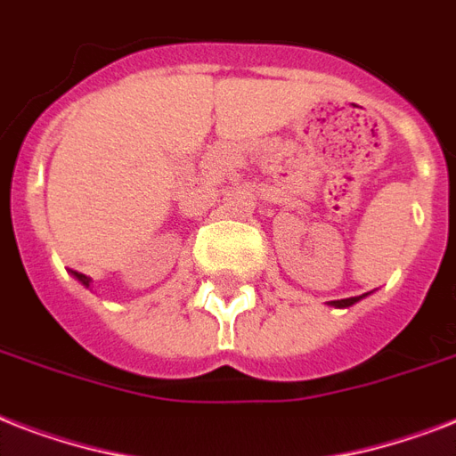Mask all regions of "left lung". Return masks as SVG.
Returning a JSON list of instances; mask_svg holds the SVG:
<instances>
[{
	"mask_svg": "<svg viewBox=\"0 0 456 456\" xmlns=\"http://www.w3.org/2000/svg\"><path fill=\"white\" fill-rule=\"evenodd\" d=\"M364 298V296H357V298H343V300H331V307H350V305L360 303V300Z\"/></svg>",
	"mask_w": 456,
	"mask_h": 456,
	"instance_id": "8db88e82",
	"label": "left lung"
}]
</instances>
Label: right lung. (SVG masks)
<instances>
[{"instance_id":"right-lung-1","label":"right lung","mask_w":456,"mask_h":456,"mask_svg":"<svg viewBox=\"0 0 456 456\" xmlns=\"http://www.w3.org/2000/svg\"><path fill=\"white\" fill-rule=\"evenodd\" d=\"M73 277L77 279V281H80L82 286H87V289H89V284H92V279H89L87 274H80V272H73Z\"/></svg>"}]
</instances>
